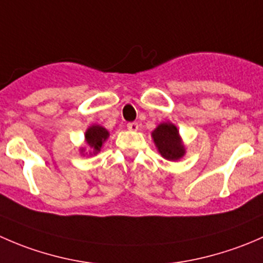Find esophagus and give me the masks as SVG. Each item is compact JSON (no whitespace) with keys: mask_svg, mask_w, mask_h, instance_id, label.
I'll use <instances>...</instances> for the list:
<instances>
[{"mask_svg":"<svg viewBox=\"0 0 263 263\" xmlns=\"http://www.w3.org/2000/svg\"><path fill=\"white\" fill-rule=\"evenodd\" d=\"M127 128L129 131H137L139 129V123L137 122H129V123H127Z\"/></svg>","mask_w":263,"mask_h":263,"instance_id":"34e87169","label":"esophagus"}]
</instances>
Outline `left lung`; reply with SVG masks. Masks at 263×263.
<instances>
[{
    "instance_id": "8db88e82",
    "label": "left lung",
    "mask_w": 263,
    "mask_h": 263,
    "mask_svg": "<svg viewBox=\"0 0 263 263\" xmlns=\"http://www.w3.org/2000/svg\"><path fill=\"white\" fill-rule=\"evenodd\" d=\"M151 137L160 155L166 160H179L185 154L178 128L171 122L159 124L151 132Z\"/></svg>"
}]
</instances>
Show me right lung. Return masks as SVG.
Here are the masks:
<instances>
[{
    "mask_svg": "<svg viewBox=\"0 0 263 263\" xmlns=\"http://www.w3.org/2000/svg\"><path fill=\"white\" fill-rule=\"evenodd\" d=\"M109 137V132L108 129H105L104 127L99 126V124H92L85 132V141L89 145V147L91 148V155L92 154H98L102 148L103 144H104L105 140ZM84 148H81V153L84 154Z\"/></svg>",
    "mask_w": 263,
    "mask_h": 263,
    "instance_id": "add662e5",
    "label": "right lung"
}]
</instances>
